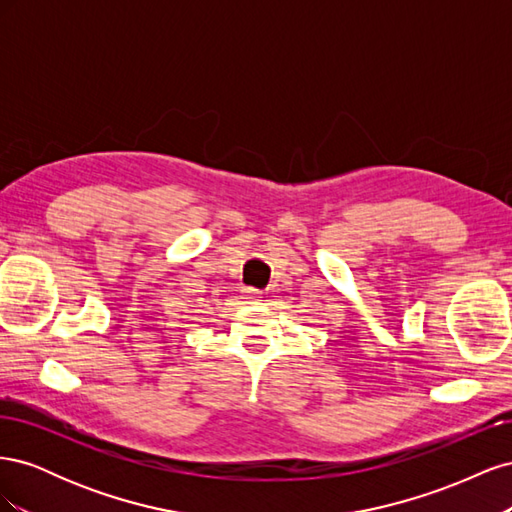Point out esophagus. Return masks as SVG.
<instances>
[{
    "instance_id": "1",
    "label": "esophagus",
    "mask_w": 512,
    "mask_h": 512,
    "mask_svg": "<svg viewBox=\"0 0 512 512\" xmlns=\"http://www.w3.org/2000/svg\"><path fill=\"white\" fill-rule=\"evenodd\" d=\"M243 294H245V299H250V301H258L262 297V292L256 288H245Z\"/></svg>"
}]
</instances>
